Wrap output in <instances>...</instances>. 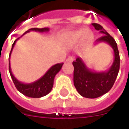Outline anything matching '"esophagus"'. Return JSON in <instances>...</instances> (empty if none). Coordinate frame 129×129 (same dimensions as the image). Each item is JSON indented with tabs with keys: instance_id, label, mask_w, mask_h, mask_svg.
Masks as SVG:
<instances>
[{
	"instance_id": "1",
	"label": "esophagus",
	"mask_w": 129,
	"mask_h": 129,
	"mask_svg": "<svg viewBox=\"0 0 129 129\" xmlns=\"http://www.w3.org/2000/svg\"><path fill=\"white\" fill-rule=\"evenodd\" d=\"M73 60H74V58H72V57H69L68 58L66 59V61L67 62H70V63L73 62Z\"/></svg>"
}]
</instances>
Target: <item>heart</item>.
<instances>
[{
    "instance_id": "1",
    "label": "heart",
    "mask_w": 129,
    "mask_h": 129,
    "mask_svg": "<svg viewBox=\"0 0 129 129\" xmlns=\"http://www.w3.org/2000/svg\"><path fill=\"white\" fill-rule=\"evenodd\" d=\"M81 39L84 45H88L93 40L94 34L91 30L84 31L83 29H80L73 32L69 36V41L72 43L79 42Z\"/></svg>"
}]
</instances>
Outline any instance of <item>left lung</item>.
Returning a JSON list of instances; mask_svg holds the SVG:
<instances>
[{"label":"left lung","mask_w":129,"mask_h":129,"mask_svg":"<svg viewBox=\"0 0 129 129\" xmlns=\"http://www.w3.org/2000/svg\"><path fill=\"white\" fill-rule=\"evenodd\" d=\"M92 26L103 35L95 41L96 44L99 42L109 44L114 51V60L109 69L103 72L89 70L81 58H77L73 62L74 86L82 97L87 98H99L109 92L115 83L120 69V56L115 40L101 25L94 23Z\"/></svg>","instance_id":"obj_1"}]
</instances>
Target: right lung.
<instances>
[{"label": "right lung", "mask_w": 129, "mask_h": 129, "mask_svg": "<svg viewBox=\"0 0 129 129\" xmlns=\"http://www.w3.org/2000/svg\"><path fill=\"white\" fill-rule=\"evenodd\" d=\"M30 31H40V32L48 31H49V28H42V29L31 28V29H29V30L25 31L24 34L28 33ZM19 38L20 37L17 38L14 41L13 45H12V48H11V50L10 54H9V73H10L11 76V79L14 81V84L16 88L20 92L23 94H24L25 96L33 98H40L44 97V96L47 95L48 93L50 92L52 88L53 87L54 78H55V75L60 71V70L61 69L63 63H57V64L53 66L42 77L39 79L38 80L32 82V83L24 84V83L21 82L19 80H17L15 78V76L13 75V74L11 72V66H10V57H11V52L13 50V48H14L15 43Z\"/></svg>", "instance_id": "1"}]
</instances>
